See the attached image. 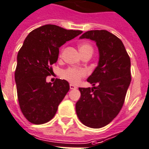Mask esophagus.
Returning a JSON list of instances; mask_svg holds the SVG:
<instances>
[{
  "label": "esophagus",
  "instance_id": "1",
  "mask_svg": "<svg viewBox=\"0 0 149 149\" xmlns=\"http://www.w3.org/2000/svg\"><path fill=\"white\" fill-rule=\"evenodd\" d=\"M70 89H71V90H74V89H77V87H76L75 85L72 84H70Z\"/></svg>",
  "mask_w": 149,
  "mask_h": 149
}]
</instances>
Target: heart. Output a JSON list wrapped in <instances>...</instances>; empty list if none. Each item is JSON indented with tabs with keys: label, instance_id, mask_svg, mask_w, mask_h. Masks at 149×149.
Listing matches in <instances>:
<instances>
[{
	"label": "heart",
	"instance_id": "b5f03b06",
	"mask_svg": "<svg viewBox=\"0 0 149 149\" xmlns=\"http://www.w3.org/2000/svg\"><path fill=\"white\" fill-rule=\"evenodd\" d=\"M79 51L81 56L84 55L86 53L92 54L93 52V49L90 44H87V43H82L79 45ZM86 74H87V72L85 70L73 68H69L68 69L64 70L61 74V75L64 79L73 84L78 83L81 78L84 77Z\"/></svg>",
	"mask_w": 149,
	"mask_h": 149
}]
</instances>
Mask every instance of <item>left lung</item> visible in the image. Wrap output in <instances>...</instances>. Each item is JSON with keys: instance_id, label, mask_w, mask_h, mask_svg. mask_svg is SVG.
I'll return each mask as SVG.
<instances>
[{"instance_id": "obj_1", "label": "left lung", "mask_w": 149, "mask_h": 149, "mask_svg": "<svg viewBox=\"0 0 149 149\" xmlns=\"http://www.w3.org/2000/svg\"><path fill=\"white\" fill-rule=\"evenodd\" d=\"M84 38L96 42L100 56L98 65L87 78L93 87L79 88L76 113L85 126L101 128L118 115L124 105L131 81L130 59L121 40L106 30L88 31L80 37Z\"/></svg>"}]
</instances>
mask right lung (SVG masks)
I'll use <instances>...</instances> for the list:
<instances>
[{
    "instance_id": "add662e5",
    "label": "right lung",
    "mask_w": 149,
    "mask_h": 149,
    "mask_svg": "<svg viewBox=\"0 0 149 149\" xmlns=\"http://www.w3.org/2000/svg\"><path fill=\"white\" fill-rule=\"evenodd\" d=\"M82 32L45 25L31 31L24 40L17 55L15 81L22 112L32 124L51 120L68 92L67 81L56 79L52 84L46 78L58 59L59 47Z\"/></svg>"
}]
</instances>
